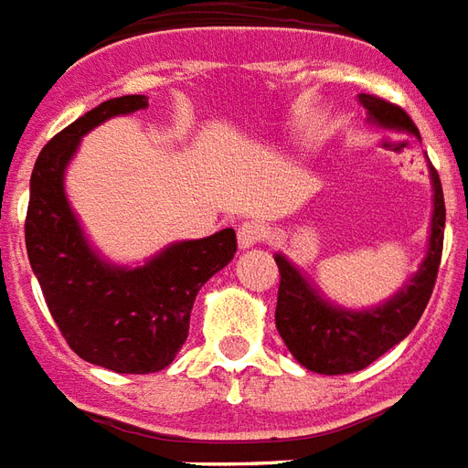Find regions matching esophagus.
I'll return each instance as SVG.
<instances>
[{
	"label": "esophagus",
	"mask_w": 468,
	"mask_h": 468,
	"mask_svg": "<svg viewBox=\"0 0 468 468\" xmlns=\"http://www.w3.org/2000/svg\"><path fill=\"white\" fill-rule=\"evenodd\" d=\"M268 238V230H265V225L255 223V220H248L238 228V245H240V250H248L252 245L262 243Z\"/></svg>",
	"instance_id": "esophagus-1"
}]
</instances>
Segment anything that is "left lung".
I'll return each instance as SVG.
<instances>
[{"label": "left lung", "mask_w": 468, "mask_h": 468, "mask_svg": "<svg viewBox=\"0 0 468 468\" xmlns=\"http://www.w3.org/2000/svg\"><path fill=\"white\" fill-rule=\"evenodd\" d=\"M359 103L369 113V121L382 128L407 131L419 138L414 121L407 111L384 101L379 96L359 93ZM434 210L431 235L421 268L397 295L369 310H345L332 304L303 278V272L287 261L282 252L275 255L280 270L278 307L275 324L292 357L310 372L320 375H349L369 367L394 345H399L419 322L437 282L441 248H444V193L434 165H429Z\"/></svg>", "instance_id": "obj_1"}]
</instances>
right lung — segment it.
<instances>
[{"label": "right lung", "mask_w": 468, "mask_h": 468, "mask_svg": "<svg viewBox=\"0 0 468 468\" xmlns=\"http://www.w3.org/2000/svg\"><path fill=\"white\" fill-rule=\"evenodd\" d=\"M146 106L138 93L109 99L51 138L31 171L24 223L31 270L69 347L119 375L171 365L188 337L198 290L238 250L233 228L168 245L141 268L106 262L89 245L64 193V171L91 128Z\"/></svg>", "instance_id": "add662e5"}]
</instances>
